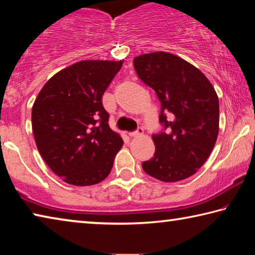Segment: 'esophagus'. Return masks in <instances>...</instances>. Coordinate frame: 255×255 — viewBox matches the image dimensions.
I'll list each match as a JSON object with an SVG mask.
<instances>
[{
	"label": "esophagus",
	"instance_id": "1",
	"mask_svg": "<svg viewBox=\"0 0 255 255\" xmlns=\"http://www.w3.org/2000/svg\"><path fill=\"white\" fill-rule=\"evenodd\" d=\"M144 133V130H143V128H138L136 131H133V132H129V137H139V136H141Z\"/></svg>",
	"mask_w": 255,
	"mask_h": 255
}]
</instances>
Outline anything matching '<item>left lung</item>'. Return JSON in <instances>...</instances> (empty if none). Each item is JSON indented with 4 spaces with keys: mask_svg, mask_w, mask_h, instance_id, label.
<instances>
[{
    "mask_svg": "<svg viewBox=\"0 0 255 255\" xmlns=\"http://www.w3.org/2000/svg\"><path fill=\"white\" fill-rule=\"evenodd\" d=\"M133 67L156 92L159 122L169 131L152 136L155 153L143 170L163 182L187 179L204 165L217 140V93L196 66L165 51L137 56Z\"/></svg>",
    "mask_w": 255,
    "mask_h": 255,
    "instance_id": "1",
    "label": "left lung"
}]
</instances>
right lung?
<instances>
[{
	"mask_svg": "<svg viewBox=\"0 0 255 255\" xmlns=\"http://www.w3.org/2000/svg\"><path fill=\"white\" fill-rule=\"evenodd\" d=\"M124 60H81L50 77L34 100L32 131L47 165L68 184L105 180L123 147L102 96Z\"/></svg>",
	"mask_w": 255,
	"mask_h": 255,
	"instance_id": "add662e5",
	"label": "right lung"
}]
</instances>
